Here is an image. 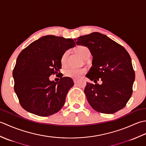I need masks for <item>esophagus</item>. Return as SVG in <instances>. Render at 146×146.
<instances>
[{
  "label": "esophagus",
  "mask_w": 146,
  "mask_h": 146,
  "mask_svg": "<svg viewBox=\"0 0 146 146\" xmlns=\"http://www.w3.org/2000/svg\"><path fill=\"white\" fill-rule=\"evenodd\" d=\"M73 82H74V83H75V84H76V83H78V80L74 79V80H73Z\"/></svg>",
  "instance_id": "obj_1"
}]
</instances>
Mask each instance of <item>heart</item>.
Returning a JSON list of instances; mask_svg holds the SVG:
<instances>
[{
  "label": "heart",
  "mask_w": 146,
  "mask_h": 146,
  "mask_svg": "<svg viewBox=\"0 0 146 146\" xmlns=\"http://www.w3.org/2000/svg\"><path fill=\"white\" fill-rule=\"evenodd\" d=\"M76 52L80 56H82L83 59H88L91 55V52L88 48L85 46H78L75 48ZM68 51H65L62 55L61 58V63L63 66L66 65L67 58L68 56ZM86 70L85 68H68L64 70V75L65 76L69 77L73 79H78L81 77L83 74L86 73Z\"/></svg>",
  "instance_id": "1"
}]
</instances>
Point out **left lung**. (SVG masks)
Wrapping results in <instances>:
<instances>
[{
    "label": "left lung",
    "mask_w": 146,
    "mask_h": 146,
    "mask_svg": "<svg viewBox=\"0 0 146 146\" xmlns=\"http://www.w3.org/2000/svg\"><path fill=\"white\" fill-rule=\"evenodd\" d=\"M76 43L88 48L93 56L92 66L86 76L97 84L86 83L85 94L89 104L103 113H114L124 108L132 96L135 80L128 52L97 32L79 37ZM99 79L101 85L97 83Z\"/></svg>",
    "instance_id": "left-lung-1"
}]
</instances>
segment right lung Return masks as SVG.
<instances>
[{
	"mask_svg": "<svg viewBox=\"0 0 146 146\" xmlns=\"http://www.w3.org/2000/svg\"><path fill=\"white\" fill-rule=\"evenodd\" d=\"M76 45L74 40L49 35L34 41L19 54L12 72L14 91L24 110L41 117L51 115L63 107L73 80L63 76L58 83L48 77L61 68V58Z\"/></svg>",
	"mask_w": 146,
	"mask_h": 146,
	"instance_id": "obj_1",
	"label": "right lung"
}]
</instances>
